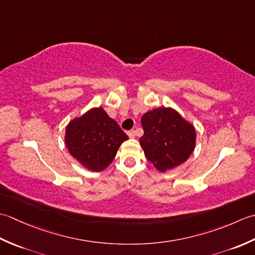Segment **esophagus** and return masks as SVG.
Masks as SVG:
<instances>
[{
  "instance_id": "obj_1",
  "label": "esophagus",
  "mask_w": 255,
  "mask_h": 255,
  "mask_svg": "<svg viewBox=\"0 0 255 255\" xmlns=\"http://www.w3.org/2000/svg\"><path fill=\"white\" fill-rule=\"evenodd\" d=\"M128 137L134 138L135 137V131H134V129H132V131H128Z\"/></svg>"
}]
</instances>
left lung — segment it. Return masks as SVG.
<instances>
[{
	"label": "left lung",
	"mask_w": 255,
	"mask_h": 255,
	"mask_svg": "<svg viewBox=\"0 0 255 255\" xmlns=\"http://www.w3.org/2000/svg\"><path fill=\"white\" fill-rule=\"evenodd\" d=\"M143 136L139 144L145 156L160 171L186 162L196 144V131L170 108H158L142 117Z\"/></svg>",
	"instance_id": "8db88e82"
}]
</instances>
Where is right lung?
I'll return each instance as SVG.
<instances>
[{
    "label": "right lung",
    "mask_w": 255,
    "mask_h": 255,
    "mask_svg": "<svg viewBox=\"0 0 255 255\" xmlns=\"http://www.w3.org/2000/svg\"><path fill=\"white\" fill-rule=\"evenodd\" d=\"M128 138L102 108H95L69 122L65 142L72 157L86 168L99 171L111 164Z\"/></svg>",
    "instance_id": "add662e5"
}]
</instances>
